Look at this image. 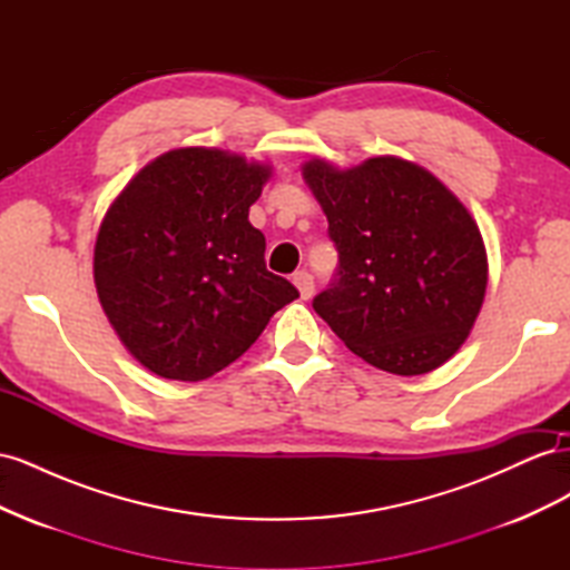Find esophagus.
Listing matches in <instances>:
<instances>
[{"instance_id": "34e87169", "label": "esophagus", "mask_w": 570, "mask_h": 570, "mask_svg": "<svg viewBox=\"0 0 570 570\" xmlns=\"http://www.w3.org/2000/svg\"><path fill=\"white\" fill-rule=\"evenodd\" d=\"M292 283L297 285V289H299V295H302V299H308L314 295V275L308 273V271H297L295 275H292Z\"/></svg>"}]
</instances>
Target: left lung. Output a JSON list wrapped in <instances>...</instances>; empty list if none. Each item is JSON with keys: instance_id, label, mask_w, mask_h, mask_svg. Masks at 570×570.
<instances>
[{"instance_id": "left-lung-1", "label": "left lung", "mask_w": 570, "mask_h": 570, "mask_svg": "<svg viewBox=\"0 0 570 570\" xmlns=\"http://www.w3.org/2000/svg\"><path fill=\"white\" fill-rule=\"evenodd\" d=\"M304 180L340 254L316 314L371 366L423 375L469 337L488 287V254L469 209L430 170L373 157L340 170L306 161Z\"/></svg>"}]
</instances>
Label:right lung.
<instances>
[{"mask_svg":"<svg viewBox=\"0 0 570 570\" xmlns=\"http://www.w3.org/2000/svg\"><path fill=\"white\" fill-rule=\"evenodd\" d=\"M271 166L209 147L147 164L101 220L95 285L126 350L168 381H204L243 356L299 297L266 268L249 223Z\"/></svg>","mask_w":570,"mask_h":570,"instance_id":"obj_1","label":"right lung"}]
</instances>
